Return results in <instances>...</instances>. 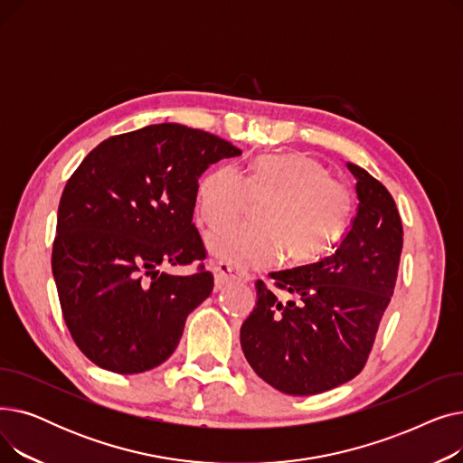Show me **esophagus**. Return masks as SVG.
<instances>
[{"label": "esophagus", "mask_w": 463, "mask_h": 463, "mask_svg": "<svg viewBox=\"0 0 463 463\" xmlns=\"http://www.w3.org/2000/svg\"><path fill=\"white\" fill-rule=\"evenodd\" d=\"M213 276H215L217 287H222V285H227L232 279L241 278L244 274H241V270H238L236 266H232L225 260H219V262H213Z\"/></svg>", "instance_id": "obj_1"}]
</instances>
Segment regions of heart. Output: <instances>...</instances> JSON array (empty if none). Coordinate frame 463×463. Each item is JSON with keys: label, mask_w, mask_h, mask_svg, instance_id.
Here are the masks:
<instances>
[{"label": "heart", "mask_w": 463, "mask_h": 463, "mask_svg": "<svg viewBox=\"0 0 463 463\" xmlns=\"http://www.w3.org/2000/svg\"><path fill=\"white\" fill-rule=\"evenodd\" d=\"M328 168L306 154L257 157L246 176L232 165L215 166L199 184V213L222 225L262 203L260 223H231L215 229L210 251L229 264L262 269L288 259L325 255L344 238L354 217L351 187L328 176Z\"/></svg>", "instance_id": "1"}]
</instances>
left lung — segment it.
<instances>
[{"mask_svg": "<svg viewBox=\"0 0 463 463\" xmlns=\"http://www.w3.org/2000/svg\"><path fill=\"white\" fill-rule=\"evenodd\" d=\"M356 178L358 212L335 250L317 262L272 272L274 288L257 281V306L240 328L255 373L293 396L321 394L356 377L394 295L403 227L388 189L347 163Z\"/></svg>", "mask_w": 463, "mask_h": 463, "instance_id": "1", "label": "left lung"}]
</instances>
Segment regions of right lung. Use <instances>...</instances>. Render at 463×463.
<instances>
[{"mask_svg":"<svg viewBox=\"0 0 463 463\" xmlns=\"http://www.w3.org/2000/svg\"><path fill=\"white\" fill-rule=\"evenodd\" d=\"M240 154L212 133L157 124L103 140L67 180L52 274L71 337L99 368L142 373L178 347L213 288L193 223L199 178ZM191 261V277L158 270Z\"/></svg>","mask_w":463,"mask_h":463,"instance_id":"right-lung-1","label":"right lung"}]
</instances>
